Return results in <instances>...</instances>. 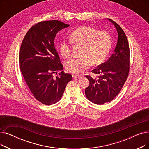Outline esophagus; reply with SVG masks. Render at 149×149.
Segmentation results:
<instances>
[{
  "label": "esophagus",
  "mask_w": 149,
  "mask_h": 149,
  "mask_svg": "<svg viewBox=\"0 0 149 149\" xmlns=\"http://www.w3.org/2000/svg\"><path fill=\"white\" fill-rule=\"evenodd\" d=\"M72 77H73V78H74V79H79V78H80V76L79 75H73Z\"/></svg>",
  "instance_id": "obj_1"
}]
</instances>
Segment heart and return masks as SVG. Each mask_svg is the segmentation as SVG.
Instances as JSON below:
<instances>
[{"mask_svg": "<svg viewBox=\"0 0 149 149\" xmlns=\"http://www.w3.org/2000/svg\"><path fill=\"white\" fill-rule=\"evenodd\" d=\"M72 43L81 44L80 58H74L66 63L69 72L80 74L92 65H99L105 60L111 50V36L105 30H99L95 28L82 25L72 31L70 40H63L60 43L61 55L68 58L71 54Z\"/></svg>", "mask_w": 149, "mask_h": 149, "instance_id": "heart-1", "label": "heart"}]
</instances>
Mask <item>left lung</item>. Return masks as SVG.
I'll return each mask as SVG.
<instances>
[{"label":"left lung","instance_id":"left-lung-1","mask_svg":"<svg viewBox=\"0 0 149 149\" xmlns=\"http://www.w3.org/2000/svg\"><path fill=\"white\" fill-rule=\"evenodd\" d=\"M118 33V43L114 54L105 63L93 70L97 77L86 75L89 85L85 89V95L89 100L102 105L113 100L120 93L125 83L130 70V48L124 30L111 19Z\"/></svg>","mask_w":149,"mask_h":149}]
</instances>
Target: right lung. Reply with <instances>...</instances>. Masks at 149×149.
<instances>
[{
    "label": "right lung",
    "instance_id": "obj_1",
    "mask_svg": "<svg viewBox=\"0 0 149 149\" xmlns=\"http://www.w3.org/2000/svg\"><path fill=\"white\" fill-rule=\"evenodd\" d=\"M69 26L57 20L45 21L32 26L25 35L19 52L21 73L34 97L44 105L58 102L68 82L72 79L63 69L54 39L60 30Z\"/></svg>",
    "mask_w": 149,
    "mask_h": 149
}]
</instances>
